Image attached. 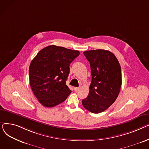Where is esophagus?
<instances>
[{
  "label": "esophagus",
  "instance_id": "34e87169",
  "mask_svg": "<svg viewBox=\"0 0 149 149\" xmlns=\"http://www.w3.org/2000/svg\"><path fill=\"white\" fill-rule=\"evenodd\" d=\"M74 91H75V92H77V91H79V89H80V88H74Z\"/></svg>",
  "mask_w": 149,
  "mask_h": 149
}]
</instances>
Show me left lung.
<instances>
[{"label":"left lung","instance_id":"8db88e82","mask_svg":"<svg viewBox=\"0 0 149 149\" xmlns=\"http://www.w3.org/2000/svg\"><path fill=\"white\" fill-rule=\"evenodd\" d=\"M90 63L92 81L88 97L82 100L83 107L99 113L110 107L118 97L121 86V69L115 55L109 51H84Z\"/></svg>","mask_w":149,"mask_h":149}]
</instances>
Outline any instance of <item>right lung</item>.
I'll return each mask as SVG.
<instances>
[{
  "mask_svg": "<svg viewBox=\"0 0 149 149\" xmlns=\"http://www.w3.org/2000/svg\"><path fill=\"white\" fill-rule=\"evenodd\" d=\"M79 51L56 45L39 51L29 68V84L34 95L43 106H56L71 92L66 84L69 65L79 56Z\"/></svg>",
  "mask_w": 149,
  "mask_h": 149,
  "instance_id": "add662e5",
  "label": "right lung"
}]
</instances>
